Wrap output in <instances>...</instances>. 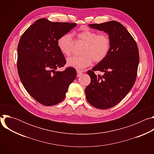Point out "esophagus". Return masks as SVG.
<instances>
[{"label": "esophagus", "instance_id": "obj_1", "mask_svg": "<svg viewBox=\"0 0 154 154\" xmlns=\"http://www.w3.org/2000/svg\"><path fill=\"white\" fill-rule=\"evenodd\" d=\"M77 77H79V76H80V75L83 74V72H82V71L77 70Z\"/></svg>", "mask_w": 154, "mask_h": 154}]
</instances>
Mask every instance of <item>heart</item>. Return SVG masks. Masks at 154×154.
I'll return each instance as SVG.
<instances>
[{
	"mask_svg": "<svg viewBox=\"0 0 154 154\" xmlns=\"http://www.w3.org/2000/svg\"><path fill=\"white\" fill-rule=\"evenodd\" d=\"M77 37L85 42L82 52L83 55L68 58L67 64L69 66L83 69L89 66L93 60L95 62H100L106 58L110 49V39L107 35H98L94 31L85 30L79 32ZM57 45L64 55L66 56L71 55L73 41L71 34L66 33L61 36L58 39Z\"/></svg>",
	"mask_w": 154,
	"mask_h": 154,
	"instance_id": "obj_1",
	"label": "heart"
}]
</instances>
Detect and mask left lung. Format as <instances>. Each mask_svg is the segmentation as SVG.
<instances>
[{"mask_svg":"<svg viewBox=\"0 0 154 154\" xmlns=\"http://www.w3.org/2000/svg\"><path fill=\"white\" fill-rule=\"evenodd\" d=\"M88 26L108 35L110 49L103 60L87 72L91 82L85 89L86 98L97 108L108 109L120 102L133 87L137 75L139 51L134 38L117 21ZM96 70L104 74L96 76L94 72Z\"/></svg>","mask_w":154,"mask_h":154,"instance_id":"left-lung-1","label":"left lung"}]
</instances>
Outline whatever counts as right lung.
<instances>
[{
	"label": "right lung",
	"instance_id": "add662e5",
	"mask_svg": "<svg viewBox=\"0 0 154 154\" xmlns=\"http://www.w3.org/2000/svg\"><path fill=\"white\" fill-rule=\"evenodd\" d=\"M77 26L39 19L22 35L17 46V71L28 93L37 102L52 106L61 102L77 75L71 67L64 66L66 60L58 48L59 38Z\"/></svg>",
	"mask_w": 154,
	"mask_h": 154
}]
</instances>
